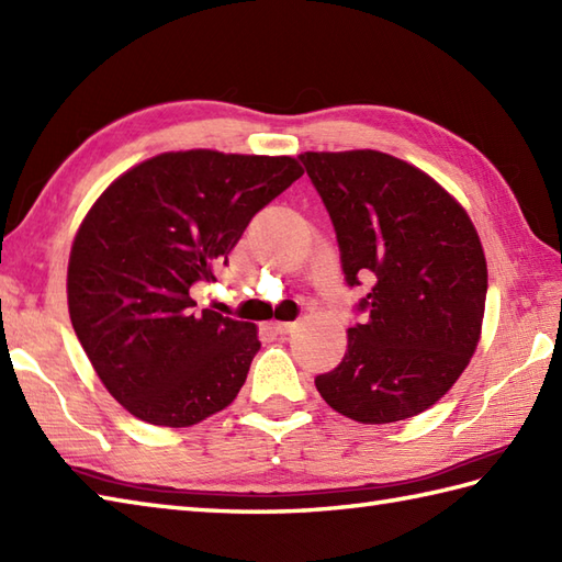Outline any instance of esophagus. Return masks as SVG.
<instances>
[{"label": "esophagus", "instance_id": "obj_1", "mask_svg": "<svg viewBox=\"0 0 562 562\" xmlns=\"http://www.w3.org/2000/svg\"><path fill=\"white\" fill-rule=\"evenodd\" d=\"M270 328L274 333H292L294 330V324H288V321H272Z\"/></svg>", "mask_w": 562, "mask_h": 562}]
</instances>
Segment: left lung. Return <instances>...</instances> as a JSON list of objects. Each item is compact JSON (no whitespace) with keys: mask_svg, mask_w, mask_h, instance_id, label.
Listing matches in <instances>:
<instances>
[{"mask_svg":"<svg viewBox=\"0 0 562 562\" xmlns=\"http://www.w3.org/2000/svg\"><path fill=\"white\" fill-rule=\"evenodd\" d=\"M336 226L345 282L374 284L364 324L316 389L364 425L408 420L457 384L479 348L487 262L459 200L417 166L376 149L304 151Z\"/></svg>","mask_w":562,"mask_h":562,"instance_id":"left-lung-1","label":"left lung"}]
</instances>
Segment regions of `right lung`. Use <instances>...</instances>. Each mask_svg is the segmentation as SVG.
Instances as JSON below:
<instances>
[{
  "label": "right lung",
  "instance_id": "1",
  "mask_svg": "<svg viewBox=\"0 0 562 562\" xmlns=\"http://www.w3.org/2000/svg\"><path fill=\"white\" fill-rule=\"evenodd\" d=\"M304 171L292 157L164 151L103 190L69 250L67 304L77 338L123 408L159 427L224 411L260 350L258 328L190 288L214 280L254 214Z\"/></svg>",
  "mask_w": 562,
  "mask_h": 562
}]
</instances>
